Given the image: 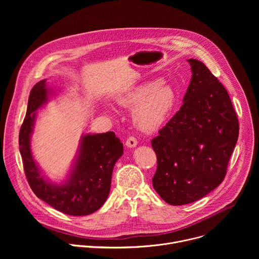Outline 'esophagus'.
<instances>
[{
    "instance_id": "obj_1",
    "label": "esophagus",
    "mask_w": 259,
    "mask_h": 259,
    "mask_svg": "<svg viewBox=\"0 0 259 259\" xmlns=\"http://www.w3.org/2000/svg\"><path fill=\"white\" fill-rule=\"evenodd\" d=\"M137 145V139L133 136H130L126 140V146L127 147H135Z\"/></svg>"
}]
</instances>
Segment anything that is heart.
Masks as SVG:
<instances>
[{
  "label": "heart",
  "instance_id": "heart-1",
  "mask_svg": "<svg viewBox=\"0 0 259 259\" xmlns=\"http://www.w3.org/2000/svg\"><path fill=\"white\" fill-rule=\"evenodd\" d=\"M118 103L133 107L135 125L144 131H154L169 118L176 103L174 88L165 82H149L138 85L118 97Z\"/></svg>",
  "mask_w": 259,
  "mask_h": 259
}]
</instances>
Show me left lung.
<instances>
[{
    "instance_id": "obj_1",
    "label": "left lung",
    "mask_w": 259,
    "mask_h": 259,
    "mask_svg": "<svg viewBox=\"0 0 259 259\" xmlns=\"http://www.w3.org/2000/svg\"><path fill=\"white\" fill-rule=\"evenodd\" d=\"M188 61L193 75L183 104L152 140L154 189L174 206L196 202L223 182L239 136L226 88L203 62Z\"/></svg>"
}]
</instances>
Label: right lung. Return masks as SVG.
Masks as SVG:
<instances>
[{
  "label": "right lung",
  "mask_w": 259,
  "mask_h": 259,
  "mask_svg": "<svg viewBox=\"0 0 259 259\" xmlns=\"http://www.w3.org/2000/svg\"><path fill=\"white\" fill-rule=\"evenodd\" d=\"M53 90L46 80L36 83L29 94L27 110L19 132V151L28 184L34 195L54 209L72 216L89 215L106 201L113 169L123 155V143L114 132L85 134L68 175L61 183L42 174L30 150L36 110L49 101Z\"/></svg>",
  "instance_id": "add662e5"
}]
</instances>
